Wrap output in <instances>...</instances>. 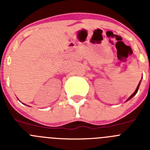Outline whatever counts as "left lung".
Masks as SVG:
<instances>
[{
  "label": "left lung",
  "instance_id": "left-lung-1",
  "mask_svg": "<svg viewBox=\"0 0 150 150\" xmlns=\"http://www.w3.org/2000/svg\"><path fill=\"white\" fill-rule=\"evenodd\" d=\"M140 83H139L138 86H137V88H136V90H135V91H134V93H133V94H132V95H131V96H130V98H128V100H130V99L132 98V97H134V95H136V94H137V91H138V88H139V86H140Z\"/></svg>",
  "mask_w": 150,
  "mask_h": 150
}]
</instances>
